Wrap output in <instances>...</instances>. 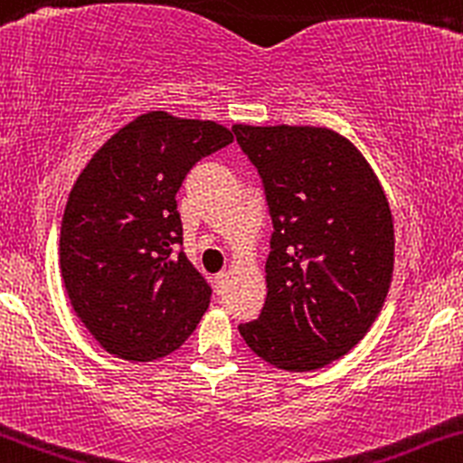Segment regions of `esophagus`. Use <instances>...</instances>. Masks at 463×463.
Segmentation results:
<instances>
[{
	"label": "esophagus",
	"mask_w": 463,
	"mask_h": 463,
	"mask_svg": "<svg viewBox=\"0 0 463 463\" xmlns=\"http://www.w3.org/2000/svg\"><path fill=\"white\" fill-rule=\"evenodd\" d=\"M213 283H216V292H218V294L225 292V289H227V283H230V271H227V269L218 271V274H216V280H213Z\"/></svg>",
	"instance_id": "esophagus-1"
}]
</instances>
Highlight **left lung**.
Masks as SVG:
<instances>
[{
	"instance_id": "left-lung-1",
	"label": "left lung",
	"mask_w": 463,
	"mask_h": 463,
	"mask_svg": "<svg viewBox=\"0 0 463 463\" xmlns=\"http://www.w3.org/2000/svg\"><path fill=\"white\" fill-rule=\"evenodd\" d=\"M260 175L271 216L267 298L241 323L247 345L289 373L352 350L388 297L394 227L361 151L330 128L232 127Z\"/></svg>"
}]
</instances>
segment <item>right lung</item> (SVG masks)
Masks as SVG:
<instances>
[{
    "mask_svg": "<svg viewBox=\"0 0 463 463\" xmlns=\"http://www.w3.org/2000/svg\"><path fill=\"white\" fill-rule=\"evenodd\" d=\"M233 140L216 122L151 111L89 160L61 218L60 267L80 321L127 361L178 350L212 288L183 250L175 194L198 160Z\"/></svg>",
    "mask_w": 463,
    "mask_h": 463,
    "instance_id": "add662e5",
    "label": "right lung"
}]
</instances>
